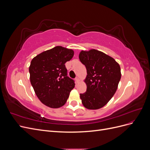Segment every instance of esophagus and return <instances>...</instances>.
I'll list each match as a JSON object with an SVG mask.
<instances>
[{"mask_svg": "<svg viewBox=\"0 0 150 150\" xmlns=\"http://www.w3.org/2000/svg\"><path fill=\"white\" fill-rule=\"evenodd\" d=\"M75 80H76V82L77 83H79V79L78 77H76V78H75Z\"/></svg>", "mask_w": 150, "mask_h": 150, "instance_id": "34e87169", "label": "esophagus"}]
</instances>
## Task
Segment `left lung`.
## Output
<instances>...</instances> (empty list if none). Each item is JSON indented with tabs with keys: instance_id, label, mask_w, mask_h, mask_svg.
<instances>
[{
	"instance_id": "1",
	"label": "left lung",
	"mask_w": 150,
	"mask_h": 150,
	"mask_svg": "<svg viewBox=\"0 0 150 150\" xmlns=\"http://www.w3.org/2000/svg\"><path fill=\"white\" fill-rule=\"evenodd\" d=\"M85 65L86 92L80 94L84 106L98 110L105 106L116 93L121 79V69L112 57L96 49L82 51L79 56Z\"/></svg>"
}]
</instances>
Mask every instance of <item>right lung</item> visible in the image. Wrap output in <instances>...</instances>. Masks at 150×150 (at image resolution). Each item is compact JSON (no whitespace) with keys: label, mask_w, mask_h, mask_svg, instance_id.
<instances>
[{"label":"right lung","mask_w":150,"mask_h":150,"mask_svg":"<svg viewBox=\"0 0 150 150\" xmlns=\"http://www.w3.org/2000/svg\"><path fill=\"white\" fill-rule=\"evenodd\" d=\"M74 56V51L56 46L38 54L31 61L30 81L35 94L45 105L58 108L64 105L74 81L67 76L65 66Z\"/></svg>","instance_id":"1"}]
</instances>
